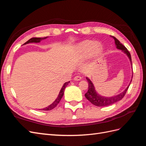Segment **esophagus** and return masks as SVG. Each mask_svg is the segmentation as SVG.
Segmentation results:
<instances>
[{"mask_svg": "<svg viewBox=\"0 0 146 146\" xmlns=\"http://www.w3.org/2000/svg\"><path fill=\"white\" fill-rule=\"evenodd\" d=\"M74 80H76V81H78V80H80L81 79H82V77L81 76H76L74 77Z\"/></svg>", "mask_w": 146, "mask_h": 146, "instance_id": "obj_1", "label": "esophagus"}]
</instances>
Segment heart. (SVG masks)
<instances>
[{
    "instance_id": "b5f03b06",
    "label": "heart",
    "mask_w": 146,
    "mask_h": 146,
    "mask_svg": "<svg viewBox=\"0 0 146 146\" xmlns=\"http://www.w3.org/2000/svg\"><path fill=\"white\" fill-rule=\"evenodd\" d=\"M78 48L83 53H86L91 48L92 54H98L102 49V47L99 43H94V41L91 40H86L82 42L79 44Z\"/></svg>"
}]
</instances>
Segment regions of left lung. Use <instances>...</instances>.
<instances>
[{"label": "left lung", "instance_id": "obj_1", "mask_svg": "<svg viewBox=\"0 0 146 146\" xmlns=\"http://www.w3.org/2000/svg\"><path fill=\"white\" fill-rule=\"evenodd\" d=\"M112 37L114 39V42H115L116 48H118V49L122 50L125 53V54H126V55L128 56L129 58L130 59V61L131 64V55L130 54V52L128 51L127 48L123 44H122L117 39H116L114 36H112ZM132 77H133V76H132ZM86 80L88 82V91L85 94L86 98L89 100L91 104H92L96 106H98V107H105V106L110 105L117 102L121 100L123 97H124L128 90V88H129L132 79L131 80V82L129 85V86L127 87V88L124 91H123L122 92H121V94H119L117 96H112V97H104V96H102L99 95L95 90V88L93 85V84H92V82L88 77H86Z\"/></svg>", "mask_w": 146, "mask_h": 146}]
</instances>
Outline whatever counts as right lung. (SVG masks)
<instances>
[{
  "label": "right lung",
  "instance_id": "add662e5",
  "mask_svg": "<svg viewBox=\"0 0 146 146\" xmlns=\"http://www.w3.org/2000/svg\"><path fill=\"white\" fill-rule=\"evenodd\" d=\"M47 38V37H44V38H32L30 39L29 41H27L26 42L24 43V44H27L28 43H30V42H39L43 40V39H45ZM70 82H66L64 83L63 86L61 88V89L60 91V93L57 97V98L56 99V100L53 102L51 105H50L49 106H48V107L44 108H42V109H39V110H43V111H49V110H51L52 109H54L55 107H56V105L59 104V102H60L61 98H62V97L64 94V91L66 87L68 86V85L69 84Z\"/></svg>",
  "mask_w": 146,
  "mask_h": 146
}]
</instances>
